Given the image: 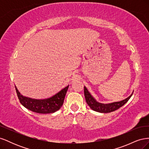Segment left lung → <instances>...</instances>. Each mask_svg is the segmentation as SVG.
Here are the masks:
<instances>
[{
    "instance_id": "obj_1",
    "label": "left lung",
    "mask_w": 149,
    "mask_h": 149,
    "mask_svg": "<svg viewBox=\"0 0 149 149\" xmlns=\"http://www.w3.org/2000/svg\"><path fill=\"white\" fill-rule=\"evenodd\" d=\"M84 92L86 101L88 105L90 107V108L93 111L101 112V113H108V112H111L118 109L119 108L124 105L125 104L129 101V100L130 98V97L132 96L133 94L132 93L128 97L125 99V100L123 101L109 104H102L97 102L95 99H94L92 96L91 94L89 93L88 90L85 86L84 87Z\"/></svg>"
}]
</instances>
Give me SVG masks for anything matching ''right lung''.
<instances>
[{"label":"right lung","instance_id":"1","mask_svg":"<svg viewBox=\"0 0 149 149\" xmlns=\"http://www.w3.org/2000/svg\"><path fill=\"white\" fill-rule=\"evenodd\" d=\"M15 87L18 98L20 103L26 109L37 113L49 114L53 113L59 110L63 104L66 93L69 85L62 89L53 96L43 100H35L22 96Z\"/></svg>","mask_w":149,"mask_h":149}]
</instances>
